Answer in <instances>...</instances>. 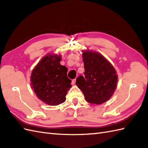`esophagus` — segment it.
I'll return each instance as SVG.
<instances>
[{
    "label": "esophagus",
    "instance_id": "obj_1",
    "mask_svg": "<svg viewBox=\"0 0 148 148\" xmlns=\"http://www.w3.org/2000/svg\"><path fill=\"white\" fill-rule=\"evenodd\" d=\"M76 79L72 80V85H74V84L76 83Z\"/></svg>",
    "mask_w": 148,
    "mask_h": 148
}]
</instances>
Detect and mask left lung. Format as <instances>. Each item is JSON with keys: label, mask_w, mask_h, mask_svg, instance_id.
Here are the masks:
<instances>
[{"label": "left lung", "mask_w": 148, "mask_h": 148, "mask_svg": "<svg viewBox=\"0 0 148 148\" xmlns=\"http://www.w3.org/2000/svg\"><path fill=\"white\" fill-rule=\"evenodd\" d=\"M82 52L85 77L79 76L76 84L86 101L101 105L110 99L116 89L117 72L102 54L88 49Z\"/></svg>", "instance_id": "obj_1"}]
</instances>
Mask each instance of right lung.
Returning a JSON list of instances; mask_svg holds the SVG:
<instances>
[{"instance_id": "add662e5", "label": "right lung", "mask_w": 148, "mask_h": 148, "mask_svg": "<svg viewBox=\"0 0 148 148\" xmlns=\"http://www.w3.org/2000/svg\"><path fill=\"white\" fill-rule=\"evenodd\" d=\"M61 56L53 53L45 55L32 71L30 77L31 88L37 97L50 106L64 103L71 87L68 69L60 63Z\"/></svg>"}]
</instances>
